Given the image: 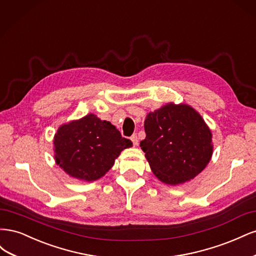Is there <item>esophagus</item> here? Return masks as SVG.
I'll return each mask as SVG.
<instances>
[{
    "label": "esophagus",
    "instance_id": "esophagus-1",
    "mask_svg": "<svg viewBox=\"0 0 256 256\" xmlns=\"http://www.w3.org/2000/svg\"><path fill=\"white\" fill-rule=\"evenodd\" d=\"M131 141H132L134 145V146H138V136L136 134H134L132 136H131Z\"/></svg>",
    "mask_w": 256,
    "mask_h": 256
}]
</instances>
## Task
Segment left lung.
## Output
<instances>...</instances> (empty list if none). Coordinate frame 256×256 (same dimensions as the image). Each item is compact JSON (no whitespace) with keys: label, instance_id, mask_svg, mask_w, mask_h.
<instances>
[{"label":"left lung","instance_id":"obj_1","mask_svg":"<svg viewBox=\"0 0 256 256\" xmlns=\"http://www.w3.org/2000/svg\"><path fill=\"white\" fill-rule=\"evenodd\" d=\"M140 144L152 172L170 186L193 180L212 156V134L200 114L186 104L168 102L150 112Z\"/></svg>","mask_w":256,"mask_h":256}]
</instances>
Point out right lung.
Returning a JSON list of instances; mask_svg holds the SVG:
<instances>
[{"mask_svg":"<svg viewBox=\"0 0 256 256\" xmlns=\"http://www.w3.org/2000/svg\"><path fill=\"white\" fill-rule=\"evenodd\" d=\"M131 146L110 122L92 113L63 124L53 138L56 164L70 177L88 182L104 176Z\"/></svg>","mask_w":256,"mask_h":256,"instance_id":"add662e5","label":"right lung"}]
</instances>
